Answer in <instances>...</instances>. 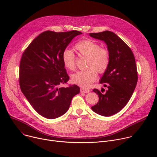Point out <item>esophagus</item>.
I'll list each match as a JSON object with an SVG mask.
<instances>
[{
    "instance_id": "obj_1",
    "label": "esophagus",
    "mask_w": 157,
    "mask_h": 157,
    "mask_svg": "<svg viewBox=\"0 0 157 157\" xmlns=\"http://www.w3.org/2000/svg\"><path fill=\"white\" fill-rule=\"evenodd\" d=\"M81 93H87L89 92V90L87 89H85V88H81Z\"/></svg>"
}]
</instances>
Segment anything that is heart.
I'll list each match as a JSON object with an SVG mask.
<instances>
[{
  "label": "heart",
  "instance_id": "b5f03b06",
  "mask_svg": "<svg viewBox=\"0 0 157 157\" xmlns=\"http://www.w3.org/2000/svg\"><path fill=\"white\" fill-rule=\"evenodd\" d=\"M75 48L79 55L87 57L85 71H78L71 76L73 83L82 88H87L96 81L97 71L104 73L107 69L109 61V53L105 48H101L100 44L92 40H82L75 44ZM62 61L64 66L70 71L76 69V56L74 52L65 48L62 53Z\"/></svg>",
  "mask_w": 157,
  "mask_h": 157
}]
</instances>
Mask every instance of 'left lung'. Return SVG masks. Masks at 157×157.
I'll return each instance as SVG.
<instances>
[{
  "label": "left lung",
  "mask_w": 157,
  "mask_h": 157,
  "mask_svg": "<svg viewBox=\"0 0 157 157\" xmlns=\"http://www.w3.org/2000/svg\"><path fill=\"white\" fill-rule=\"evenodd\" d=\"M89 35L105 42L110 57L108 68L99 81L107 90L102 93L93 89L99 96V102L91 109L102 116H113L125 106L135 90L138 81L135 57L127 44L113 32L104 31Z\"/></svg>",
  "instance_id": "1"
}]
</instances>
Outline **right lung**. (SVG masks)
<instances>
[{
  "mask_svg": "<svg viewBox=\"0 0 157 157\" xmlns=\"http://www.w3.org/2000/svg\"><path fill=\"white\" fill-rule=\"evenodd\" d=\"M82 34L45 31L29 44L21 56L19 83L21 91L41 116L54 119L64 114L80 88L74 84L60 87L69 80L62 61V53L71 40Z\"/></svg>",
  "mask_w": 157,
  "mask_h": 157,
  "instance_id": "add662e5",
  "label": "right lung"
}]
</instances>
